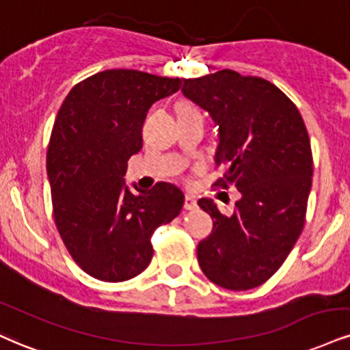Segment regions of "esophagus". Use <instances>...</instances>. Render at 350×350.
Returning a JSON list of instances; mask_svg holds the SVG:
<instances>
[{
  "label": "esophagus",
  "instance_id": "1",
  "mask_svg": "<svg viewBox=\"0 0 350 350\" xmlns=\"http://www.w3.org/2000/svg\"><path fill=\"white\" fill-rule=\"evenodd\" d=\"M184 208H186V210H196L197 208V200L193 199L192 196H186V199H184Z\"/></svg>",
  "mask_w": 350,
  "mask_h": 350
}]
</instances>
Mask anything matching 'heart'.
I'll use <instances>...</instances> for the list:
<instances>
[{"mask_svg": "<svg viewBox=\"0 0 350 350\" xmlns=\"http://www.w3.org/2000/svg\"><path fill=\"white\" fill-rule=\"evenodd\" d=\"M193 112H197V111L187 103H180L178 106V116H184V113H193Z\"/></svg>", "mask_w": 350, "mask_h": 350, "instance_id": "b5f03b06", "label": "heart"}]
</instances>
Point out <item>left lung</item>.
Wrapping results in <instances>:
<instances>
[{
	"label": "left lung",
	"mask_w": 350,
	"mask_h": 350,
	"mask_svg": "<svg viewBox=\"0 0 350 350\" xmlns=\"http://www.w3.org/2000/svg\"><path fill=\"white\" fill-rule=\"evenodd\" d=\"M183 94L218 127L223 187L241 193L233 215L212 199L199 205L213 231L197 246L200 269L228 290L259 287L279 271L305 225L313 176L310 137L295 104L275 84L233 70L184 79Z\"/></svg>",
	"instance_id": "left-lung-1"
}]
</instances>
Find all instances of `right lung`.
<instances>
[{"instance_id": "add662e5", "label": "right lung", "mask_w": 350, "mask_h": 350, "mask_svg": "<svg viewBox=\"0 0 350 350\" xmlns=\"http://www.w3.org/2000/svg\"><path fill=\"white\" fill-rule=\"evenodd\" d=\"M179 78L106 70L68 92L47 151L53 217L71 258L104 282H124L148 267L150 238L180 213L184 193L170 183L130 191L125 172L142 150V127L154 103L179 91Z\"/></svg>"}]
</instances>
